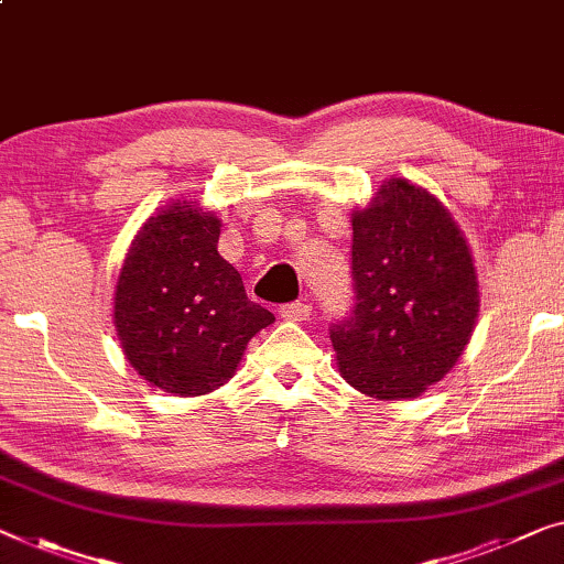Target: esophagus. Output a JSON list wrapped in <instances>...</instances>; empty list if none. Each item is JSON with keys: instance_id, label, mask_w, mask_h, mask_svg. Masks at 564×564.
I'll list each match as a JSON object with an SVG mask.
<instances>
[{"instance_id": "esophagus-1", "label": "esophagus", "mask_w": 564, "mask_h": 564, "mask_svg": "<svg viewBox=\"0 0 564 564\" xmlns=\"http://www.w3.org/2000/svg\"><path fill=\"white\" fill-rule=\"evenodd\" d=\"M310 310H313V305H310L307 300H295V302H288V305H282L280 315L284 321H307Z\"/></svg>"}]
</instances>
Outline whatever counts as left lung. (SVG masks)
Returning <instances> with one entry per match:
<instances>
[{
  "label": "left lung",
  "mask_w": 564,
  "mask_h": 564,
  "mask_svg": "<svg viewBox=\"0 0 564 564\" xmlns=\"http://www.w3.org/2000/svg\"><path fill=\"white\" fill-rule=\"evenodd\" d=\"M356 305L330 325L340 377L373 399H412L458 364L478 317L465 236L435 195L391 177L354 210Z\"/></svg>",
  "instance_id": "1"
}]
</instances>
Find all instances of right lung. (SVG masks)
I'll use <instances>...</instances> for the list:
<instances>
[{"mask_svg":"<svg viewBox=\"0 0 564 564\" xmlns=\"http://www.w3.org/2000/svg\"><path fill=\"white\" fill-rule=\"evenodd\" d=\"M221 221L195 200L152 216L129 247L113 290L127 361L175 397L208 394L234 377L243 348L274 315L247 297L218 254Z\"/></svg>","mask_w":564,"mask_h":564,"instance_id":"1","label":"right lung"}]
</instances>
